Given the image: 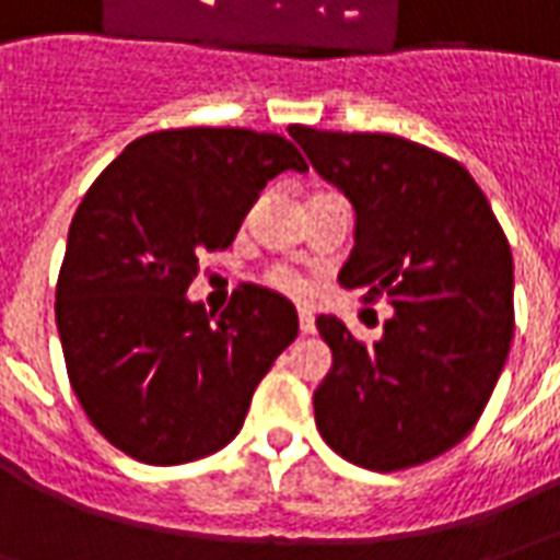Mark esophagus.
I'll use <instances>...</instances> for the list:
<instances>
[{
	"label": "esophagus",
	"instance_id": "34e87169",
	"mask_svg": "<svg viewBox=\"0 0 560 560\" xmlns=\"http://www.w3.org/2000/svg\"><path fill=\"white\" fill-rule=\"evenodd\" d=\"M300 329H303V336H312V332H315V315L305 312V308H300Z\"/></svg>",
	"mask_w": 560,
	"mask_h": 560
}]
</instances>
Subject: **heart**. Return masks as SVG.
Wrapping results in <instances>:
<instances>
[{"instance_id":"1","label":"heart","mask_w":560,"mask_h":560,"mask_svg":"<svg viewBox=\"0 0 560 560\" xmlns=\"http://www.w3.org/2000/svg\"><path fill=\"white\" fill-rule=\"evenodd\" d=\"M264 279H267L269 288L288 293V296H305V293H308V281H305L300 272H293V269L288 267H272Z\"/></svg>"}]
</instances>
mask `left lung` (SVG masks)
<instances>
[{
    "instance_id": "1",
    "label": "left lung",
    "mask_w": 560,
    "mask_h": 560,
    "mask_svg": "<svg viewBox=\"0 0 560 560\" xmlns=\"http://www.w3.org/2000/svg\"><path fill=\"white\" fill-rule=\"evenodd\" d=\"M291 138L353 207L339 281L387 296L372 345L317 317L332 369L315 389L320 438L369 470L422 465L477 425L513 341V255L458 161L396 135L293 126Z\"/></svg>"
}]
</instances>
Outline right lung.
<instances>
[{
	"mask_svg": "<svg viewBox=\"0 0 560 560\" xmlns=\"http://www.w3.org/2000/svg\"><path fill=\"white\" fill-rule=\"evenodd\" d=\"M308 171L281 135L171 128L138 138L68 228L56 327L92 425L126 456L183 465L231 444L260 377L300 332L291 300L240 284L219 317L185 291L264 185Z\"/></svg>",
	"mask_w": 560,
	"mask_h": 560,
	"instance_id": "right-lung-1",
	"label": "right lung"
}]
</instances>
